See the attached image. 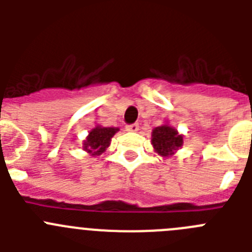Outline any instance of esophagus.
<instances>
[{
	"label": "esophagus",
	"instance_id": "esophagus-1",
	"mask_svg": "<svg viewBox=\"0 0 252 252\" xmlns=\"http://www.w3.org/2000/svg\"><path fill=\"white\" fill-rule=\"evenodd\" d=\"M126 131H128V132H136V131H139V125L137 124L127 125V126H126Z\"/></svg>",
	"mask_w": 252,
	"mask_h": 252
}]
</instances>
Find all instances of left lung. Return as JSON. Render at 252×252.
Here are the masks:
<instances>
[{
    "instance_id": "8db88e82",
    "label": "left lung",
    "mask_w": 252,
    "mask_h": 252,
    "mask_svg": "<svg viewBox=\"0 0 252 252\" xmlns=\"http://www.w3.org/2000/svg\"><path fill=\"white\" fill-rule=\"evenodd\" d=\"M151 144L155 153L161 157H171L183 146V135L178 133V131L169 125H162L154 128L151 132Z\"/></svg>"
}]
</instances>
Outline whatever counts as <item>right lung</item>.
<instances>
[{
  "label": "right lung",
  "mask_w": 252,
  "mask_h": 252,
  "mask_svg": "<svg viewBox=\"0 0 252 252\" xmlns=\"http://www.w3.org/2000/svg\"><path fill=\"white\" fill-rule=\"evenodd\" d=\"M117 131V127H102L97 125L90 131L87 139L83 141V150L91 154L92 157H98L110 146L111 139Z\"/></svg>",
  "instance_id": "add662e5"
}]
</instances>
